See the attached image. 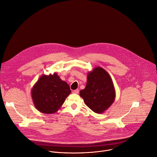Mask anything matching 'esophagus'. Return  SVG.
Instances as JSON below:
<instances>
[{"label": "esophagus", "mask_w": 157, "mask_h": 157, "mask_svg": "<svg viewBox=\"0 0 157 157\" xmlns=\"http://www.w3.org/2000/svg\"><path fill=\"white\" fill-rule=\"evenodd\" d=\"M78 92H79L78 90H74V91H72V93H74V94H78Z\"/></svg>", "instance_id": "34e87169"}]
</instances>
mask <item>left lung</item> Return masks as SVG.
<instances>
[{
    "mask_svg": "<svg viewBox=\"0 0 157 157\" xmlns=\"http://www.w3.org/2000/svg\"><path fill=\"white\" fill-rule=\"evenodd\" d=\"M80 96L85 104L96 113L102 114L114 102L116 91L109 74L101 67H96L87 75V82Z\"/></svg>",
    "mask_w": 157,
    "mask_h": 157,
    "instance_id": "8db88e82",
    "label": "left lung"
}]
</instances>
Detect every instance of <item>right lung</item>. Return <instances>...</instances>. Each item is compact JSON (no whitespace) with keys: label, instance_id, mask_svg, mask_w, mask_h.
Instances as JSON below:
<instances>
[{"label":"right lung","instance_id":"right-lung-1","mask_svg":"<svg viewBox=\"0 0 157 157\" xmlns=\"http://www.w3.org/2000/svg\"><path fill=\"white\" fill-rule=\"evenodd\" d=\"M71 91L69 85L55 72L42 75L31 90L33 102L37 110L43 113L56 112Z\"/></svg>","mask_w":157,"mask_h":157}]
</instances>
